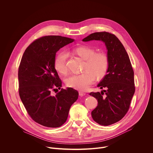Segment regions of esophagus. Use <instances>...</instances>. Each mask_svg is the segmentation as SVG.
Here are the masks:
<instances>
[{"label": "esophagus", "instance_id": "obj_1", "mask_svg": "<svg viewBox=\"0 0 153 153\" xmlns=\"http://www.w3.org/2000/svg\"><path fill=\"white\" fill-rule=\"evenodd\" d=\"M79 94L80 96H85L86 94H85V93L82 92V91H79Z\"/></svg>", "mask_w": 153, "mask_h": 153}]
</instances>
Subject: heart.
Masks as SVG:
<instances>
[{
    "label": "heart",
    "instance_id": "heart-1",
    "mask_svg": "<svg viewBox=\"0 0 153 153\" xmlns=\"http://www.w3.org/2000/svg\"><path fill=\"white\" fill-rule=\"evenodd\" d=\"M72 51L84 60L82 73L73 74L65 79V84L70 88L85 91L96 79H101L106 74L109 67V59L103 52H97L89 46L80 45L73 48ZM67 54L64 52L59 53L55 57L54 67L61 74L67 73L66 66Z\"/></svg>",
    "mask_w": 153,
    "mask_h": 153
}]
</instances>
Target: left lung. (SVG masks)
Wrapping results in <instances>:
<instances>
[{"label":"left lung","mask_w":153,"mask_h":153,"mask_svg":"<svg viewBox=\"0 0 153 153\" xmlns=\"http://www.w3.org/2000/svg\"><path fill=\"white\" fill-rule=\"evenodd\" d=\"M93 40L105 43L108 50L109 67L107 74L97 85L100 89L106 90L101 93H90L98 102L91 116L99 125L108 126L120 120L129 110L135 92L134 71L123 45L114 34L105 31L97 32L82 40Z\"/></svg>","instance_id":"8db88e82"}]
</instances>
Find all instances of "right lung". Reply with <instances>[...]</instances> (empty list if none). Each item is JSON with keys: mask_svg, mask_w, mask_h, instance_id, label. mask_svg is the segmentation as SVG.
Wrapping results in <instances>:
<instances>
[{"mask_svg": "<svg viewBox=\"0 0 153 153\" xmlns=\"http://www.w3.org/2000/svg\"><path fill=\"white\" fill-rule=\"evenodd\" d=\"M74 40L60 36H43L32 42L22 57L18 71L19 96L31 119L44 126H62L78 99L76 90L60 89L62 81L54 67L57 51Z\"/></svg>", "mask_w": 153, "mask_h": 153, "instance_id": "obj_1", "label": "right lung"}]
</instances>
